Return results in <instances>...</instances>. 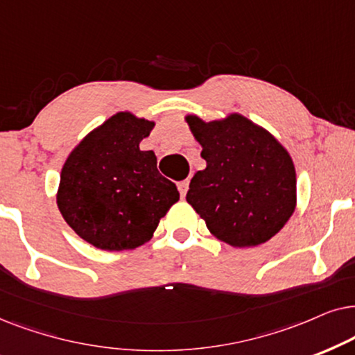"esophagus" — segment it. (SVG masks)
Wrapping results in <instances>:
<instances>
[{
    "instance_id": "esophagus-1",
    "label": "esophagus",
    "mask_w": 355,
    "mask_h": 355,
    "mask_svg": "<svg viewBox=\"0 0 355 355\" xmlns=\"http://www.w3.org/2000/svg\"><path fill=\"white\" fill-rule=\"evenodd\" d=\"M188 185H190V182H188V180H182V182H178V183H177V187H178V191H180L182 198H185L187 191H188Z\"/></svg>"
}]
</instances>
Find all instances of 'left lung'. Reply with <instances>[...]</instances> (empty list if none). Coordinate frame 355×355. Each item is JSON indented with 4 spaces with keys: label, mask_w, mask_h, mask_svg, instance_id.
<instances>
[{
    "label": "left lung",
    "mask_w": 355,
    "mask_h": 355,
    "mask_svg": "<svg viewBox=\"0 0 355 355\" xmlns=\"http://www.w3.org/2000/svg\"><path fill=\"white\" fill-rule=\"evenodd\" d=\"M185 121L206 160V168L193 175L188 205L207 230L230 247L268 242L297 206V175L289 150L242 113L212 121L187 115Z\"/></svg>",
    "instance_id": "1"
}]
</instances>
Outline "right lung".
<instances>
[{
  "mask_svg": "<svg viewBox=\"0 0 355 355\" xmlns=\"http://www.w3.org/2000/svg\"><path fill=\"white\" fill-rule=\"evenodd\" d=\"M154 126L130 110L116 112L66 157L56 205L66 224L92 247H141L180 200L175 183L159 173L154 150L139 149Z\"/></svg>",
  "mask_w": 355,
  "mask_h": 355,
  "instance_id": "obj_1",
  "label": "right lung"
}]
</instances>
